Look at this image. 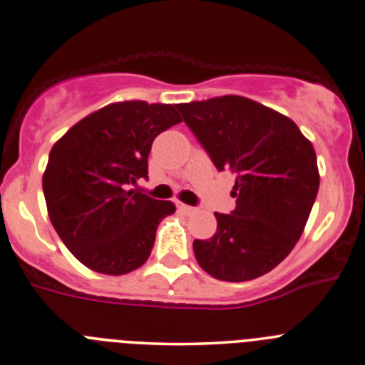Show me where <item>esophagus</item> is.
I'll list each match as a JSON object with an SVG mask.
<instances>
[{
    "mask_svg": "<svg viewBox=\"0 0 365 365\" xmlns=\"http://www.w3.org/2000/svg\"><path fill=\"white\" fill-rule=\"evenodd\" d=\"M178 210H179V212H182L184 215H193L195 212H196V208L190 207V205H186V203H181V202H179V203H178Z\"/></svg>",
    "mask_w": 365,
    "mask_h": 365,
    "instance_id": "obj_1",
    "label": "esophagus"
}]
</instances>
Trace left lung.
<instances>
[{"mask_svg":"<svg viewBox=\"0 0 365 365\" xmlns=\"http://www.w3.org/2000/svg\"><path fill=\"white\" fill-rule=\"evenodd\" d=\"M219 170L236 174L232 214H215L210 240H195L200 267L220 281L257 279L289 255L319 191L317 157L289 117L245 96L179 103Z\"/></svg>","mask_w":365,"mask_h":365,"instance_id":"1","label":"left lung"}]
</instances>
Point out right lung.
I'll return each mask as SVG.
<instances>
[{"mask_svg":"<svg viewBox=\"0 0 365 365\" xmlns=\"http://www.w3.org/2000/svg\"><path fill=\"white\" fill-rule=\"evenodd\" d=\"M181 120L174 105L117 101L89 113L53 145L43 174L48 215L88 269L122 276L148 260L158 224L175 205L130 184L148 178L153 139Z\"/></svg>","mask_w":365,"mask_h":365,"instance_id":"right-lung-1","label":"right lung"}]
</instances>
